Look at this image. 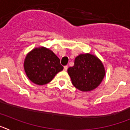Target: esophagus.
<instances>
[{
    "label": "esophagus",
    "instance_id": "obj_1",
    "mask_svg": "<svg viewBox=\"0 0 130 130\" xmlns=\"http://www.w3.org/2000/svg\"><path fill=\"white\" fill-rule=\"evenodd\" d=\"M68 70V66H65L64 67V71H67Z\"/></svg>",
    "mask_w": 130,
    "mask_h": 130
}]
</instances>
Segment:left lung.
<instances>
[{
    "label": "left lung",
    "instance_id": "1",
    "mask_svg": "<svg viewBox=\"0 0 130 130\" xmlns=\"http://www.w3.org/2000/svg\"><path fill=\"white\" fill-rule=\"evenodd\" d=\"M73 85L83 92L97 88L105 75L100 60L90 53L81 54L75 58L74 66L68 69Z\"/></svg>",
    "mask_w": 130,
    "mask_h": 130
}]
</instances>
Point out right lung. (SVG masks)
<instances>
[{
	"label": "right lung",
	"instance_id": "right-lung-1",
	"mask_svg": "<svg viewBox=\"0 0 130 130\" xmlns=\"http://www.w3.org/2000/svg\"><path fill=\"white\" fill-rule=\"evenodd\" d=\"M63 68L57 55L44 47L32 49L24 61L26 75L32 82L38 85L47 84Z\"/></svg>",
	"mask_w": 130,
	"mask_h": 130
}]
</instances>
